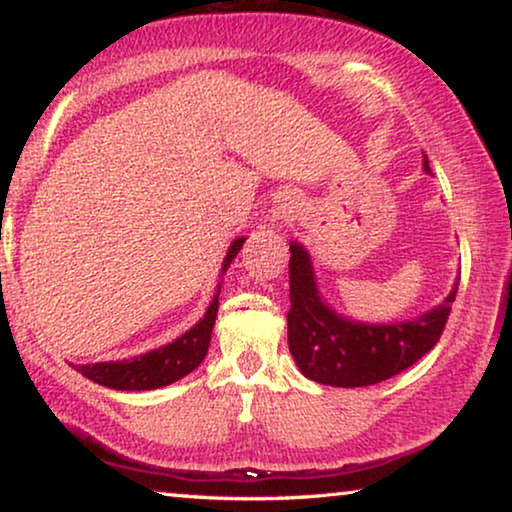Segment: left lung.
<instances>
[{"instance_id": "left-lung-1", "label": "left lung", "mask_w": 512, "mask_h": 512, "mask_svg": "<svg viewBox=\"0 0 512 512\" xmlns=\"http://www.w3.org/2000/svg\"><path fill=\"white\" fill-rule=\"evenodd\" d=\"M424 170L429 160L424 156ZM289 349L300 373L331 387H370L403 373L433 349L445 331L459 282L443 303L417 319L396 324H361L338 317L317 291L310 254L291 244Z\"/></svg>"}]
</instances>
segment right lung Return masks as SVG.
Here are the masks:
<instances>
[{
    "instance_id": "obj_1",
    "label": "right lung",
    "mask_w": 512,
    "mask_h": 512,
    "mask_svg": "<svg viewBox=\"0 0 512 512\" xmlns=\"http://www.w3.org/2000/svg\"><path fill=\"white\" fill-rule=\"evenodd\" d=\"M242 244L244 237L230 244L221 272L228 270V265L233 263L237 251L242 249ZM219 291L221 286L216 289L214 300L209 303L205 317H202L191 331H186L181 338L170 342V345L132 356V359L125 361L90 363V366H76V370H79L83 377H88V380L102 384V387L121 391L158 389L181 380V377L193 373V370L202 363V359H205L216 321V312H219Z\"/></svg>"
}]
</instances>
